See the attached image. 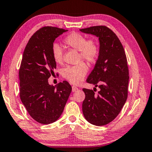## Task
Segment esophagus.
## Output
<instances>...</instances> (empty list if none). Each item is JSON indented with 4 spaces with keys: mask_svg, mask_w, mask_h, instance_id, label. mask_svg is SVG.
Wrapping results in <instances>:
<instances>
[{
    "mask_svg": "<svg viewBox=\"0 0 152 152\" xmlns=\"http://www.w3.org/2000/svg\"><path fill=\"white\" fill-rule=\"evenodd\" d=\"M77 90H78V88L76 86L72 87V91H73V92H75V91H77Z\"/></svg>",
    "mask_w": 152,
    "mask_h": 152,
    "instance_id": "34e87169",
    "label": "esophagus"
}]
</instances>
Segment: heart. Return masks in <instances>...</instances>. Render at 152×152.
I'll return each instance as SVG.
<instances>
[{
    "mask_svg": "<svg viewBox=\"0 0 152 152\" xmlns=\"http://www.w3.org/2000/svg\"><path fill=\"white\" fill-rule=\"evenodd\" d=\"M65 44L71 49L79 51V61H86L87 63L93 64L96 62L99 53V47L97 42L94 39L87 38L78 33H72L64 39ZM52 56L53 60L57 64H61L63 61V51L57 43L52 46ZM88 71L87 65L81 63L77 65L69 66L63 69V77L70 83L78 85L83 80Z\"/></svg>",
    "mask_w": 152,
    "mask_h": 152,
    "instance_id": "heart-1",
    "label": "heart"
}]
</instances>
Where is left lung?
<instances>
[{
  "instance_id": "1",
  "label": "left lung",
  "mask_w": 152,
  "mask_h": 152,
  "mask_svg": "<svg viewBox=\"0 0 152 152\" xmlns=\"http://www.w3.org/2000/svg\"><path fill=\"white\" fill-rule=\"evenodd\" d=\"M84 33L99 37V53L87 82L100 91L83 88L86 98L82 110L86 120L95 126H105L120 112L128 95L129 69L123 45L116 34L106 26L81 28ZM94 89H96V88Z\"/></svg>"
}]
</instances>
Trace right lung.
I'll return each mask as SVG.
<instances>
[{
    "label": "right lung",
    "mask_w": 152,
    "mask_h": 152,
    "mask_svg": "<svg viewBox=\"0 0 152 152\" xmlns=\"http://www.w3.org/2000/svg\"><path fill=\"white\" fill-rule=\"evenodd\" d=\"M67 30L44 26L32 36L24 50L19 69L20 97L29 115L42 124L53 123L60 118L71 92L63 81L57 86L48 83L56 69L52 56L55 39Z\"/></svg>",
    "instance_id": "obj_1"
}]
</instances>
